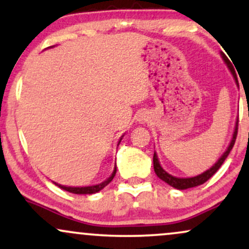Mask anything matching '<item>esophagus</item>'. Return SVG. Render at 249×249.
<instances>
[{
	"label": "esophagus",
	"instance_id": "34e87169",
	"mask_svg": "<svg viewBox=\"0 0 249 249\" xmlns=\"http://www.w3.org/2000/svg\"><path fill=\"white\" fill-rule=\"evenodd\" d=\"M148 118H150V117H148V113L142 112V113H139V116H138V122L139 123H145V122L148 121Z\"/></svg>",
	"mask_w": 249,
	"mask_h": 249
}]
</instances>
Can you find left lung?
<instances>
[{
	"mask_svg": "<svg viewBox=\"0 0 249 249\" xmlns=\"http://www.w3.org/2000/svg\"><path fill=\"white\" fill-rule=\"evenodd\" d=\"M221 56H222V58H224V61H225L226 64H227L228 69L232 71V73H233V76H234V79H235L236 85H239L238 78H236L235 72H234V69H233V65L231 64L230 59H228L227 57L224 55V53H221ZM238 125H239V118H238V121H236L235 128H234V133H233V138H232V141H231L230 146L227 147V150L225 151V153L222 154L221 157H220L219 160L216 161L215 164H214L213 166L210 168V170L205 171L204 173L199 174V176L192 177V178H177V177L171 176V174H168L166 171H165L164 168L160 166V164H159V160H158V157H157V153L156 152H154V154H153L154 172H156L157 176H158L159 178L162 180V181H165V182H166V184L170 185V186L177 188V190H186V188L196 187V186H199V185L204 184V182H206L207 180L210 179L211 177H212L213 174L219 170L220 166H221V165H222V162L225 161V159L227 158L228 154H230L231 150H232V148H233L234 142H235V139H236V134H238Z\"/></svg>",
	"mask_w": 249,
	"mask_h": 249,
	"instance_id": "obj_1",
	"label": "left lung"
}]
</instances>
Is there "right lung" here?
Here are the masks:
<instances>
[{
    "label": "right lung",
    "mask_w": 249,
    "mask_h": 249,
    "mask_svg": "<svg viewBox=\"0 0 249 249\" xmlns=\"http://www.w3.org/2000/svg\"><path fill=\"white\" fill-rule=\"evenodd\" d=\"M122 137H123V136H122ZM121 141H122V138H121ZM121 141L118 142V144H119V142H121ZM116 172H117V167H115V170H113V172H112V174H111L110 178H107V180H105V181L101 182V184H98V185H92V186L69 187V186H63V185H58V184H56V182H55V185H57V186H58V187H61L62 190L68 191V192H70V193H75V194H93V193L99 192V191L103 190V188L107 186V184H110V182L112 181V179L115 178Z\"/></svg>",
    "instance_id": "right-lung-1"
}]
</instances>
